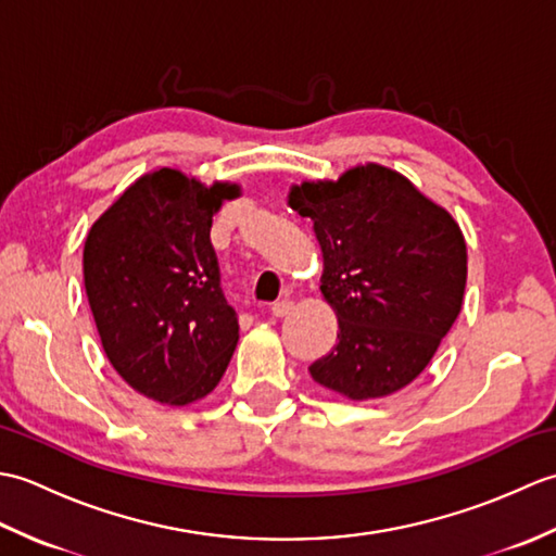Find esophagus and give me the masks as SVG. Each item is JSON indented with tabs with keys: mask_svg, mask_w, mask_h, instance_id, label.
Instances as JSON below:
<instances>
[{
	"mask_svg": "<svg viewBox=\"0 0 556 556\" xmlns=\"http://www.w3.org/2000/svg\"><path fill=\"white\" fill-rule=\"evenodd\" d=\"M293 311V303L289 299H281L277 303H271V315L275 317H287Z\"/></svg>",
	"mask_w": 556,
	"mask_h": 556,
	"instance_id": "esophagus-1",
	"label": "esophagus"
}]
</instances>
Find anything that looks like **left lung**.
<instances>
[{"label": "left lung", "instance_id": "obj_1", "mask_svg": "<svg viewBox=\"0 0 556 556\" xmlns=\"http://www.w3.org/2000/svg\"><path fill=\"white\" fill-rule=\"evenodd\" d=\"M313 222L320 291L337 346L311 365L317 384L351 401L382 399L428 368L464 305L468 257L458 224L404 174L358 164L337 181L291 186Z\"/></svg>", "mask_w": 556, "mask_h": 556}]
</instances>
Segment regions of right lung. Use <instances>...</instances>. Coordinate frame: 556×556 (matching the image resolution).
Listing matches in <instances>:
<instances>
[{
    "label": "right lung",
    "mask_w": 556,
    "mask_h": 556,
    "mask_svg": "<svg viewBox=\"0 0 556 556\" xmlns=\"http://www.w3.org/2000/svg\"><path fill=\"white\" fill-rule=\"evenodd\" d=\"M241 186L200 184L160 167L140 176L92 224L83 279L102 349L138 394L169 406L205 399L239 341L219 287L212 217Z\"/></svg>",
    "instance_id": "obj_1"
}]
</instances>
